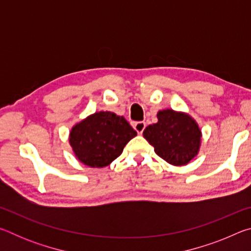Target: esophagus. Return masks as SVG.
Masks as SVG:
<instances>
[{
    "label": "esophagus",
    "instance_id": "obj_1",
    "mask_svg": "<svg viewBox=\"0 0 251 251\" xmlns=\"http://www.w3.org/2000/svg\"><path fill=\"white\" fill-rule=\"evenodd\" d=\"M145 126H146V124L144 122H136L133 125L135 130L137 131V134H139V135H142L144 129H145Z\"/></svg>",
    "mask_w": 251,
    "mask_h": 251
}]
</instances>
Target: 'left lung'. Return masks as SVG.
<instances>
[{
  "mask_svg": "<svg viewBox=\"0 0 251 251\" xmlns=\"http://www.w3.org/2000/svg\"><path fill=\"white\" fill-rule=\"evenodd\" d=\"M158 122L144 129V137L160 158L174 166L188 164L198 154L201 130L188 114L163 109L157 113Z\"/></svg>",
  "mask_w": 251,
  "mask_h": 251,
  "instance_id": "8db88e82",
  "label": "left lung"
}]
</instances>
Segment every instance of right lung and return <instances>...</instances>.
<instances>
[{"label": "right lung", "mask_w": 251, "mask_h": 251, "mask_svg": "<svg viewBox=\"0 0 251 251\" xmlns=\"http://www.w3.org/2000/svg\"><path fill=\"white\" fill-rule=\"evenodd\" d=\"M136 135V130L123 116L112 112H97L72 128L70 144L84 165L101 168L116 159Z\"/></svg>", "instance_id": "1"}]
</instances>
